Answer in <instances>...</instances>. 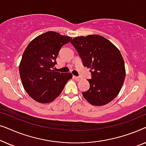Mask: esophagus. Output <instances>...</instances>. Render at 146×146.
I'll use <instances>...</instances> for the list:
<instances>
[{
    "mask_svg": "<svg viewBox=\"0 0 146 146\" xmlns=\"http://www.w3.org/2000/svg\"><path fill=\"white\" fill-rule=\"evenodd\" d=\"M74 78L76 80H77V81H79L81 80V78L79 76H74Z\"/></svg>",
    "mask_w": 146,
    "mask_h": 146,
    "instance_id": "1",
    "label": "esophagus"
}]
</instances>
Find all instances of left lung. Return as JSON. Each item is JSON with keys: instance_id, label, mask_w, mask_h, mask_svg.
<instances>
[{"instance_id": "8db88e82", "label": "left lung", "mask_w": 146, "mask_h": 146, "mask_svg": "<svg viewBox=\"0 0 146 146\" xmlns=\"http://www.w3.org/2000/svg\"><path fill=\"white\" fill-rule=\"evenodd\" d=\"M82 61L89 68L91 79L88 90L82 95L94 106L112 101L122 86L125 76L124 62L120 52L110 41L100 35L78 36L70 41Z\"/></svg>"}]
</instances>
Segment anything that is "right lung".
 <instances>
[{
  "mask_svg": "<svg viewBox=\"0 0 146 146\" xmlns=\"http://www.w3.org/2000/svg\"><path fill=\"white\" fill-rule=\"evenodd\" d=\"M71 37L49 31L33 39L24 52L19 66L22 83L35 101L49 103L60 94L71 73L55 72L56 59L62 46Z\"/></svg>",
  "mask_w": 146,
  "mask_h": 146,
  "instance_id": "1",
  "label": "right lung"
}]
</instances>
